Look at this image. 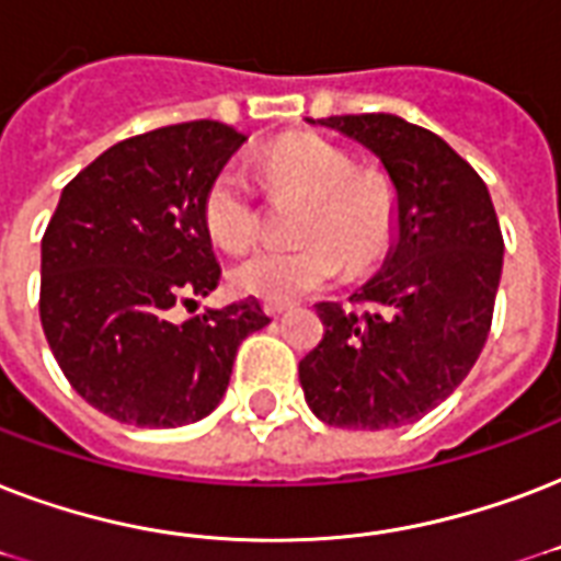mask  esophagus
I'll list each match as a JSON object with an SVG mask.
<instances>
[{"label": "esophagus", "mask_w": 561, "mask_h": 561, "mask_svg": "<svg viewBox=\"0 0 561 561\" xmlns=\"http://www.w3.org/2000/svg\"><path fill=\"white\" fill-rule=\"evenodd\" d=\"M294 308V302H285V299H264V311L271 317H279L285 314V311H290Z\"/></svg>", "instance_id": "34e87169"}]
</instances>
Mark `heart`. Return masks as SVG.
Masks as SVG:
<instances>
[{"label":"heart","mask_w":561,"mask_h":561,"mask_svg":"<svg viewBox=\"0 0 561 561\" xmlns=\"http://www.w3.org/2000/svg\"><path fill=\"white\" fill-rule=\"evenodd\" d=\"M262 169L273 186L308 201L299 247H255L229 267L238 294L297 299L325 288L343 273L367 267L383 253L396 224V197L378 174H355L341 148L314 136H288L264 153ZM203 224L227 250L244 247L255 232V203L241 171L224 169L203 197Z\"/></svg>","instance_id":"b5f03b06"}]
</instances>
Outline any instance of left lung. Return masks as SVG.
Instances as JSON below:
<instances>
[{
	"mask_svg": "<svg viewBox=\"0 0 561 561\" xmlns=\"http://www.w3.org/2000/svg\"><path fill=\"white\" fill-rule=\"evenodd\" d=\"M311 125L381 162L396 224L381 271L352 294L373 308L358 314L341 302L317 306L325 334L299 360V383L325 425H410L460 387L489 337L504 267L495 206L478 171L425 127L390 113Z\"/></svg>",
	"mask_w": 561,
	"mask_h": 561,
	"instance_id": "8db88e82",
	"label": "left lung"
}]
</instances>
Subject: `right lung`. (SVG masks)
<instances>
[{"label":"right lung","instance_id":"obj_1","mask_svg":"<svg viewBox=\"0 0 561 561\" xmlns=\"http://www.w3.org/2000/svg\"><path fill=\"white\" fill-rule=\"evenodd\" d=\"M244 142L209 118L160 127L107 148L60 194L39 250V323L78 396L116 422L209 416L241 341L271 323L255 297L174 320L218 288L203 197Z\"/></svg>","mask_w":561,"mask_h":561}]
</instances>
